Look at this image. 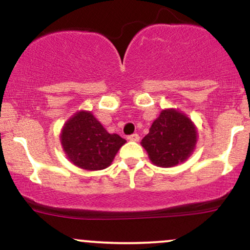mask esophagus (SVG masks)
Here are the masks:
<instances>
[{
	"instance_id": "1",
	"label": "esophagus",
	"mask_w": 250,
	"mask_h": 250,
	"mask_svg": "<svg viewBox=\"0 0 250 250\" xmlns=\"http://www.w3.org/2000/svg\"><path fill=\"white\" fill-rule=\"evenodd\" d=\"M128 140H129V141L137 142V141H139V140H140L139 134H131V135H128Z\"/></svg>"
}]
</instances>
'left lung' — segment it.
<instances>
[{"label":"left lung","mask_w":250,"mask_h":250,"mask_svg":"<svg viewBox=\"0 0 250 250\" xmlns=\"http://www.w3.org/2000/svg\"><path fill=\"white\" fill-rule=\"evenodd\" d=\"M195 143L194 125L187 116L173 109L162 110L141 141L151 162L163 168L186 161L194 150Z\"/></svg>","instance_id":"left-lung-1"}]
</instances>
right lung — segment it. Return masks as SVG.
<instances>
[{
	"instance_id": "1",
	"label": "right lung",
	"mask_w": 250,
	"mask_h": 250,
	"mask_svg": "<svg viewBox=\"0 0 250 250\" xmlns=\"http://www.w3.org/2000/svg\"><path fill=\"white\" fill-rule=\"evenodd\" d=\"M61 143L77 167L101 170L110 165L125 140L117 134H109L91 113L80 111L63 127Z\"/></svg>"
}]
</instances>
